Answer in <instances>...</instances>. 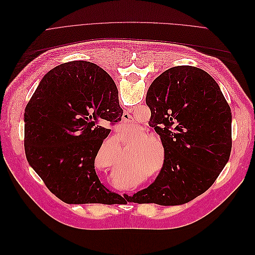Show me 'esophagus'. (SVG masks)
<instances>
[{
    "instance_id": "34e87169",
    "label": "esophagus",
    "mask_w": 255,
    "mask_h": 255,
    "mask_svg": "<svg viewBox=\"0 0 255 255\" xmlns=\"http://www.w3.org/2000/svg\"><path fill=\"white\" fill-rule=\"evenodd\" d=\"M133 117L132 116H130L128 112H126L125 114L122 115V118H121V123H122V126L123 127H129V126H132L133 125Z\"/></svg>"
}]
</instances>
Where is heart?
Listing matches in <instances>:
<instances>
[{
	"label": "heart",
	"instance_id": "b5f03b06",
	"mask_svg": "<svg viewBox=\"0 0 255 255\" xmlns=\"http://www.w3.org/2000/svg\"><path fill=\"white\" fill-rule=\"evenodd\" d=\"M146 139H153L155 140L156 142H159L158 138L153 135V134H143L141 137H140V140H146ZM155 157H156V150L155 148H153V144L150 146V150L148 152H145L144 154V164L150 167V168H153L154 166V163H155Z\"/></svg>",
	"mask_w": 255,
	"mask_h": 255
}]
</instances>
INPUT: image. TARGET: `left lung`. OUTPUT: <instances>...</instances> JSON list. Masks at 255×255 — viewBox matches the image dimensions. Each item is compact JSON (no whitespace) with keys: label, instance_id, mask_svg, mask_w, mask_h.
Instances as JSON below:
<instances>
[{"label":"left lung","instance_id":"1","mask_svg":"<svg viewBox=\"0 0 255 255\" xmlns=\"http://www.w3.org/2000/svg\"><path fill=\"white\" fill-rule=\"evenodd\" d=\"M145 102L151 110L149 125L160 136L165 159L156 180L128 197L129 201L187 203L212 186L229 161L232 149L230 106L217 82L191 66L173 67L157 76Z\"/></svg>","mask_w":255,"mask_h":255}]
</instances>
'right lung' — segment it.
Masks as SVG:
<instances>
[{
	"mask_svg": "<svg viewBox=\"0 0 255 255\" xmlns=\"http://www.w3.org/2000/svg\"><path fill=\"white\" fill-rule=\"evenodd\" d=\"M96 64L74 60L53 68L24 113V149L29 166L52 194L68 204H109L115 192L100 182L95 159L111 125L123 111L112 79ZM117 195V194H116Z\"/></svg>",
	"mask_w": 255,
	"mask_h": 255,
	"instance_id": "1",
	"label": "right lung"
}]
</instances>
